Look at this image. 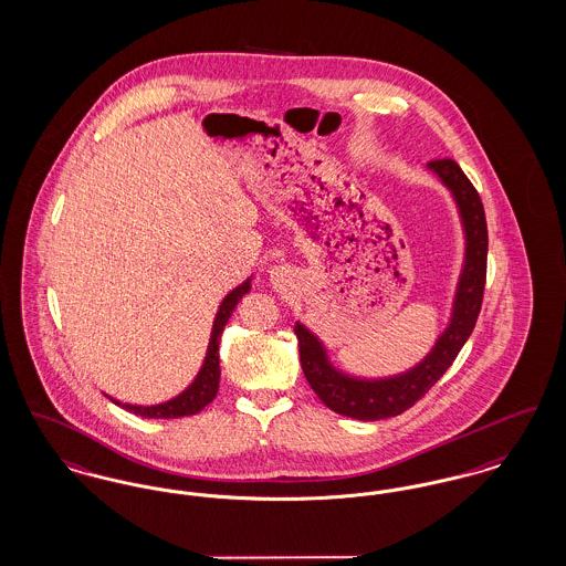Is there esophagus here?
<instances>
[{"instance_id": "34e87169", "label": "esophagus", "mask_w": 566, "mask_h": 566, "mask_svg": "<svg viewBox=\"0 0 566 566\" xmlns=\"http://www.w3.org/2000/svg\"><path fill=\"white\" fill-rule=\"evenodd\" d=\"M269 276L270 283L274 287H285V285H290L294 281V270L290 269V266H272L269 270Z\"/></svg>"}]
</instances>
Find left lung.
<instances>
[{
    "instance_id": "obj_1",
    "label": "left lung",
    "mask_w": 566,
    "mask_h": 566,
    "mask_svg": "<svg viewBox=\"0 0 566 566\" xmlns=\"http://www.w3.org/2000/svg\"><path fill=\"white\" fill-rule=\"evenodd\" d=\"M426 168L449 189L464 232V262L458 276L449 324L439 334L434 347L416 366L391 377L368 379L336 368L327 357L322 338L296 322L294 332L304 377L327 409L338 416L377 421L405 413L446 375L475 327L488 262V226L483 205L473 182L467 179L453 159H434Z\"/></svg>"
}]
</instances>
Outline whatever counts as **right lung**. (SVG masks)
Instances as JSON below:
<instances>
[{
  "mask_svg": "<svg viewBox=\"0 0 566 566\" xmlns=\"http://www.w3.org/2000/svg\"><path fill=\"white\" fill-rule=\"evenodd\" d=\"M249 292H251V276L221 300L219 311H217L214 322H212V329H210L209 349H207V356L202 361V368L196 375V379L185 387L179 396H175L166 402H159V405H129V402H120V400L111 398L108 394L106 396L120 409H125L134 416L149 417V419H175V417H189L200 413L209 402H212V398L217 396V389H219V377H221L219 338L223 334V327L228 324V319L232 317L237 304Z\"/></svg>",
  "mask_w": 566,
  "mask_h": 566,
  "instance_id": "obj_1",
  "label": "right lung"
}]
</instances>
